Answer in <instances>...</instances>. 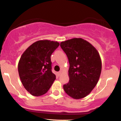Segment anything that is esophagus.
Wrapping results in <instances>:
<instances>
[{
	"label": "esophagus",
	"instance_id": "esophagus-1",
	"mask_svg": "<svg viewBox=\"0 0 121 121\" xmlns=\"http://www.w3.org/2000/svg\"><path fill=\"white\" fill-rule=\"evenodd\" d=\"M61 71H59V72H57V76H60L61 75Z\"/></svg>",
	"mask_w": 121,
	"mask_h": 121
}]
</instances>
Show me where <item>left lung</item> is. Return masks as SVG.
I'll return each instance as SVG.
<instances>
[{"label":"left lung","mask_w":121,"mask_h":121,"mask_svg":"<svg viewBox=\"0 0 121 121\" xmlns=\"http://www.w3.org/2000/svg\"><path fill=\"white\" fill-rule=\"evenodd\" d=\"M61 48L68 57L69 82L64 91L73 99H81L90 94L99 81L102 70L99 52L89 42L82 38L62 41Z\"/></svg>","instance_id":"obj_1"}]
</instances>
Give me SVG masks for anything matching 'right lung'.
Returning <instances> with one entry per match:
<instances>
[{"mask_svg": "<svg viewBox=\"0 0 121 121\" xmlns=\"http://www.w3.org/2000/svg\"><path fill=\"white\" fill-rule=\"evenodd\" d=\"M57 41L39 40L27 48L18 63V72L24 88L34 96L44 95L56 79L51 71V55L59 46Z\"/></svg>", "mask_w": 121, "mask_h": 121, "instance_id": "add662e5", "label": "right lung"}]
</instances>
